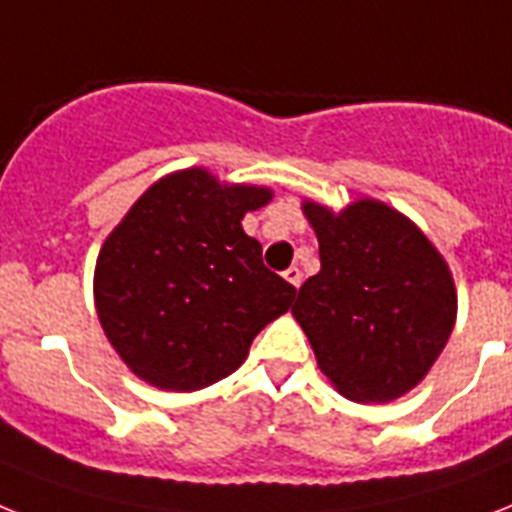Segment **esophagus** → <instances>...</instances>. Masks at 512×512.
<instances>
[{"label": "esophagus", "mask_w": 512, "mask_h": 512, "mask_svg": "<svg viewBox=\"0 0 512 512\" xmlns=\"http://www.w3.org/2000/svg\"><path fill=\"white\" fill-rule=\"evenodd\" d=\"M284 278L289 281V284L297 286V289H299V284H302V270H299L297 265H292V268L284 270Z\"/></svg>", "instance_id": "obj_1"}]
</instances>
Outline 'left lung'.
I'll list each match as a JSON object with an SVG mask.
<instances>
[{
  "label": "left lung",
  "mask_w": 512,
  "mask_h": 512,
  "mask_svg": "<svg viewBox=\"0 0 512 512\" xmlns=\"http://www.w3.org/2000/svg\"><path fill=\"white\" fill-rule=\"evenodd\" d=\"M321 270L299 286L292 315L318 368L352 402H392L418 386L450 339L455 281L413 220L376 199L342 213L302 202Z\"/></svg>",
  "instance_id": "left-lung-1"
}]
</instances>
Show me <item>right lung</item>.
<instances>
[{"label":"right lung","mask_w":512,"mask_h":512,"mask_svg":"<svg viewBox=\"0 0 512 512\" xmlns=\"http://www.w3.org/2000/svg\"><path fill=\"white\" fill-rule=\"evenodd\" d=\"M270 199L265 186L178 170L112 228L97 257L94 305L120 360L147 384L168 392L215 384L292 307L297 289L265 268L263 247L242 228Z\"/></svg>","instance_id":"1"}]
</instances>
